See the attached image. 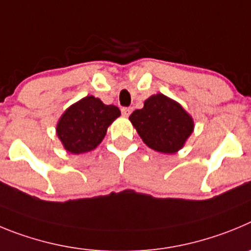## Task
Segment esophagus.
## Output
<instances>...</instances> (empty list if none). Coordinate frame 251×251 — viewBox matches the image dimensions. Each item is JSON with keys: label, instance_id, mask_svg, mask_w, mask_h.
Returning <instances> with one entry per match:
<instances>
[{"label": "esophagus", "instance_id": "obj_1", "mask_svg": "<svg viewBox=\"0 0 251 251\" xmlns=\"http://www.w3.org/2000/svg\"><path fill=\"white\" fill-rule=\"evenodd\" d=\"M131 112H132V109H131V107H123V109H121V114L126 117L130 116Z\"/></svg>", "mask_w": 251, "mask_h": 251}]
</instances>
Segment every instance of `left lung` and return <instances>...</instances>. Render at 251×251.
Listing matches in <instances>:
<instances>
[{
    "mask_svg": "<svg viewBox=\"0 0 251 251\" xmlns=\"http://www.w3.org/2000/svg\"><path fill=\"white\" fill-rule=\"evenodd\" d=\"M131 124L146 145L162 153H174L194 131L193 117L180 103L162 94L152 95L144 107L130 115Z\"/></svg>",
    "mask_w": 251,
    "mask_h": 251,
    "instance_id": "obj_1",
    "label": "left lung"
}]
</instances>
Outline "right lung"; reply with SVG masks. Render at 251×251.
<instances>
[{"instance_id":"1","label":"right lung","mask_w":251,"mask_h":251,"mask_svg":"<svg viewBox=\"0 0 251 251\" xmlns=\"http://www.w3.org/2000/svg\"><path fill=\"white\" fill-rule=\"evenodd\" d=\"M120 115L116 106L105 105L100 99L86 96L62 114L56 132L69 152L76 155L89 152L98 148L107 127Z\"/></svg>"}]
</instances>
